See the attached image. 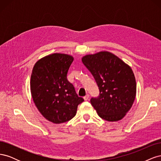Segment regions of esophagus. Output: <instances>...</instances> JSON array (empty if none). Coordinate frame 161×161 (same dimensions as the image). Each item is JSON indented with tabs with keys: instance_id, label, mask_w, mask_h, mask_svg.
<instances>
[{
	"instance_id": "34e87169",
	"label": "esophagus",
	"mask_w": 161,
	"mask_h": 161,
	"mask_svg": "<svg viewBox=\"0 0 161 161\" xmlns=\"http://www.w3.org/2000/svg\"><path fill=\"white\" fill-rule=\"evenodd\" d=\"M84 99H85V101H88L89 100V95H86V96H85L84 97Z\"/></svg>"
}]
</instances>
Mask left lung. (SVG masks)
Returning <instances> with one entry per match:
<instances>
[{"label":"left lung","mask_w":161,"mask_h":161,"mask_svg":"<svg viewBox=\"0 0 161 161\" xmlns=\"http://www.w3.org/2000/svg\"><path fill=\"white\" fill-rule=\"evenodd\" d=\"M82 61L99 88L98 97L91 99V103L99 116L109 121L122 119L136 97V83L132 70L108 52L85 56Z\"/></svg>","instance_id":"1"}]
</instances>
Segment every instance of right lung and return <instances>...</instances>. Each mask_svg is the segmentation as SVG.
<instances>
[{"label": "right lung", "instance_id": "add662e5", "mask_svg": "<svg viewBox=\"0 0 161 161\" xmlns=\"http://www.w3.org/2000/svg\"><path fill=\"white\" fill-rule=\"evenodd\" d=\"M73 60L69 55L53 53L37 61L32 70L30 89L34 103L46 119L54 124L74 118L78 105L84 101L67 79Z\"/></svg>", "mask_w": 161, "mask_h": 161}]
</instances>
